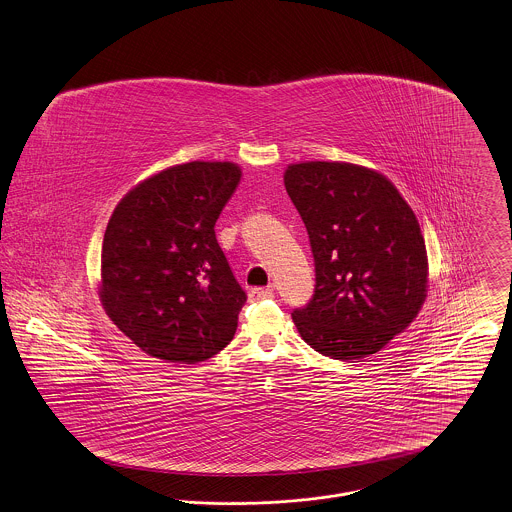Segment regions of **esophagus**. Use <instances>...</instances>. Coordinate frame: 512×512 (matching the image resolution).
<instances>
[{
	"mask_svg": "<svg viewBox=\"0 0 512 512\" xmlns=\"http://www.w3.org/2000/svg\"><path fill=\"white\" fill-rule=\"evenodd\" d=\"M272 296H274L272 288H253L249 292V300L251 301L269 300Z\"/></svg>",
	"mask_w": 512,
	"mask_h": 512,
	"instance_id": "1",
	"label": "esophagus"
}]
</instances>
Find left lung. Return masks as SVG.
<instances>
[{
    "mask_svg": "<svg viewBox=\"0 0 512 512\" xmlns=\"http://www.w3.org/2000/svg\"><path fill=\"white\" fill-rule=\"evenodd\" d=\"M284 185L315 263L313 298L292 313L301 338L332 360L379 352L425 301L427 251L416 214L391 181L358 164H292Z\"/></svg>",
    "mask_w": 512,
    "mask_h": 512,
    "instance_id": "obj_1",
    "label": "left lung"
}]
</instances>
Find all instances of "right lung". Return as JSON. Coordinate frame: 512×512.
I'll use <instances>...</instances> for the list:
<instances>
[{"mask_svg": "<svg viewBox=\"0 0 512 512\" xmlns=\"http://www.w3.org/2000/svg\"><path fill=\"white\" fill-rule=\"evenodd\" d=\"M232 162H187L133 187L102 241L100 300L145 354L197 363L230 344L247 300L214 224L240 183Z\"/></svg>", "mask_w": 512, "mask_h": 512, "instance_id": "right-lung-1", "label": "right lung"}]
</instances>
